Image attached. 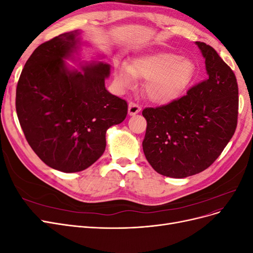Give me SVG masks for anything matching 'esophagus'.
<instances>
[{
	"label": "esophagus",
	"mask_w": 253,
	"mask_h": 253,
	"mask_svg": "<svg viewBox=\"0 0 253 253\" xmlns=\"http://www.w3.org/2000/svg\"><path fill=\"white\" fill-rule=\"evenodd\" d=\"M140 111H141V108H140L138 104H136L134 102H129L128 103V115H131V116H133V115L138 114Z\"/></svg>",
	"instance_id": "1"
}]
</instances>
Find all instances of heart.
<instances>
[{"mask_svg": "<svg viewBox=\"0 0 253 253\" xmlns=\"http://www.w3.org/2000/svg\"><path fill=\"white\" fill-rule=\"evenodd\" d=\"M197 76L193 59L177 53L156 51L136 58L131 65L117 63L115 80L121 88L132 87L136 78L145 79L143 90L152 102L171 103L192 85Z\"/></svg>", "mask_w": 253, "mask_h": 253, "instance_id": "heart-1", "label": "heart"}]
</instances>
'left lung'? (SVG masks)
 Returning a JSON list of instances; mask_svg holds the SVG:
<instances>
[{
  "mask_svg": "<svg viewBox=\"0 0 253 253\" xmlns=\"http://www.w3.org/2000/svg\"><path fill=\"white\" fill-rule=\"evenodd\" d=\"M208 78L173 102L142 111L147 131L145 158L157 173L185 178L209 168L230 141L237 126L239 87L235 75L216 50L195 42Z\"/></svg>",
  "mask_w": 253,
  "mask_h": 253,
  "instance_id": "obj_1",
  "label": "left lung"
}]
</instances>
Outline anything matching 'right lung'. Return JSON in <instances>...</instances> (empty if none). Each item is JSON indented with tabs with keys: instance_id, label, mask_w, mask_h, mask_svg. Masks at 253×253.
I'll return each instance as SVG.
<instances>
[{
	"instance_id": "add662e5",
	"label": "right lung",
	"mask_w": 253,
	"mask_h": 253,
	"mask_svg": "<svg viewBox=\"0 0 253 253\" xmlns=\"http://www.w3.org/2000/svg\"><path fill=\"white\" fill-rule=\"evenodd\" d=\"M80 32L64 33L38 46L17 85L16 109L25 138L52 169L85 170L105 150V133L127 114V103L105 88L111 67L97 62L71 70Z\"/></svg>"
}]
</instances>
